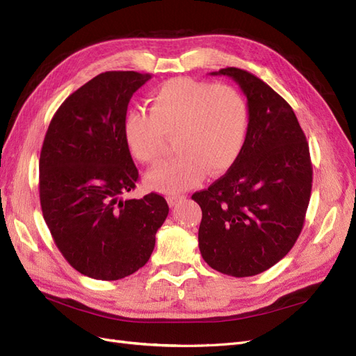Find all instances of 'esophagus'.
I'll list each match as a JSON object with an SVG mask.
<instances>
[{
  "label": "esophagus",
  "instance_id": "34e87169",
  "mask_svg": "<svg viewBox=\"0 0 356 356\" xmlns=\"http://www.w3.org/2000/svg\"><path fill=\"white\" fill-rule=\"evenodd\" d=\"M184 199H186V195L184 194H169L166 200L169 203V206H177L179 202H182Z\"/></svg>",
  "mask_w": 356,
  "mask_h": 356
}]
</instances>
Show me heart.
<instances>
[{"label": "heart", "instance_id": "1", "mask_svg": "<svg viewBox=\"0 0 356 356\" xmlns=\"http://www.w3.org/2000/svg\"><path fill=\"white\" fill-rule=\"evenodd\" d=\"M149 115L129 112L124 137L138 162H161L175 137L179 152L147 175V186L162 193L191 188L207 170L220 175L238 159L248 134L249 112L241 94L229 85L174 78L147 100Z\"/></svg>", "mask_w": 356, "mask_h": 356}]
</instances>
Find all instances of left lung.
Returning <instances> with one entry per match:
<instances>
[{
    "mask_svg": "<svg viewBox=\"0 0 356 356\" xmlns=\"http://www.w3.org/2000/svg\"><path fill=\"white\" fill-rule=\"evenodd\" d=\"M212 75L240 85L249 125L236 163L191 195L202 207L199 248L216 271L252 277L283 259L303 228L312 188L309 145L291 106L262 79L238 67Z\"/></svg>",
    "mask_w": 356,
    "mask_h": 356,
    "instance_id": "1",
    "label": "left lung"
}]
</instances>
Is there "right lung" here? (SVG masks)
<instances>
[{
	"label": "right lung",
	"mask_w": 356,
	"mask_h": 356,
	"mask_svg": "<svg viewBox=\"0 0 356 356\" xmlns=\"http://www.w3.org/2000/svg\"><path fill=\"white\" fill-rule=\"evenodd\" d=\"M150 78L132 70L97 75L61 103L42 143L45 224L65 259L95 280H120L144 266L169 212L157 193L120 199L138 181L124 120L132 94Z\"/></svg>",
	"instance_id": "right-lung-1"
}]
</instances>
